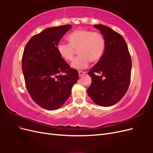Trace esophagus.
<instances>
[{"label": "esophagus", "mask_w": 153, "mask_h": 153, "mask_svg": "<svg viewBox=\"0 0 153 153\" xmlns=\"http://www.w3.org/2000/svg\"><path fill=\"white\" fill-rule=\"evenodd\" d=\"M78 74H79V76L81 77L84 75H85V71H78Z\"/></svg>", "instance_id": "obj_1"}]
</instances>
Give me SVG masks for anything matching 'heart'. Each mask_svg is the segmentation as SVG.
I'll use <instances>...</instances> for the list:
<instances>
[{
  "instance_id": "obj_1",
  "label": "heart",
  "mask_w": 153,
  "mask_h": 153,
  "mask_svg": "<svg viewBox=\"0 0 153 153\" xmlns=\"http://www.w3.org/2000/svg\"><path fill=\"white\" fill-rule=\"evenodd\" d=\"M69 43L60 41L57 49L61 57L66 61H71L76 50L80 55L73 60L71 66L75 69H83L92 62L99 61L105 48V41L99 32L87 29H78L68 36Z\"/></svg>"
}]
</instances>
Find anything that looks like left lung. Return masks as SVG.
I'll return each mask as SVG.
<instances>
[{"label":"left lung","mask_w":153,"mask_h":153,"mask_svg":"<svg viewBox=\"0 0 153 153\" xmlns=\"http://www.w3.org/2000/svg\"><path fill=\"white\" fill-rule=\"evenodd\" d=\"M94 27L103 36L105 48L102 57L88 73L92 83L87 92L96 104L110 106L119 102L128 89L131 79V56L121 34L104 25Z\"/></svg>","instance_id":"left-lung-1"}]
</instances>
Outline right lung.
Segmentation results:
<instances>
[{
    "label": "right lung",
    "mask_w": 153,
    "mask_h": 153,
    "mask_svg": "<svg viewBox=\"0 0 153 153\" xmlns=\"http://www.w3.org/2000/svg\"><path fill=\"white\" fill-rule=\"evenodd\" d=\"M71 28V25H64L45 29L32 37L23 53L22 68L27 91L35 103L46 110L61 108L79 78L77 70L70 68L57 49Z\"/></svg>",
    "instance_id": "add662e5"
}]
</instances>
